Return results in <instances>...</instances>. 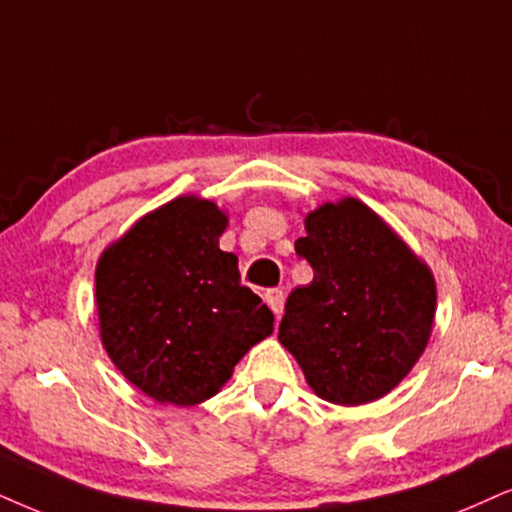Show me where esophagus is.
Wrapping results in <instances>:
<instances>
[{"label": "esophagus", "mask_w": 512, "mask_h": 512, "mask_svg": "<svg viewBox=\"0 0 512 512\" xmlns=\"http://www.w3.org/2000/svg\"><path fill=\"white\" fill-rule=\"evenodd\" d=\"M283 300H286V297H283V290L278 288H269L267 293H264V302L269 304V309L274 312L276 319L283 314Z\"/></svg>", "instance_id": "esophagus-1"}]
</instances>
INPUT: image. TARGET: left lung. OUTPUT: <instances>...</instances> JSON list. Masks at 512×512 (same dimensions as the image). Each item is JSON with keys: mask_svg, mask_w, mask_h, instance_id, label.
<instances>
[{"mask_svg": "<svg viewBox=\"0 0 512 512\" xmlns=\"http://www.w3.org/2000/svg\"><path fill=\"white\" fill-rule=\"evenodd\" d=\"M295 252L314 269L288 295L278 342L316 397L359 406L385 397L428 347L437 286L428 264L357 198L304 217Z\"/></svg>", "mask_w": 512, "mask_h": 512, "instance_id": "1", "label": "left lung"}]
</instances>
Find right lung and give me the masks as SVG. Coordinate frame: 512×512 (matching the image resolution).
<instances>
[{
	"label": "right lung",
	"mask_w": 512,
	"mask_h": 512,
	"mask_svg": "<svg viewBox=\"0 0 512 512\" xmlns=\"http://www.w3.org/2000/svg\"><path fill=\"white\" fill-rule=\"evenodd\" d=\"M229 217L179 196L132 224L96 264V314L115 368L158 404L215 397L274 314L241 286L238 257L219 250Z\"/></svg>",
	"instance_id": "right-lung-1"
}]
</instances>
